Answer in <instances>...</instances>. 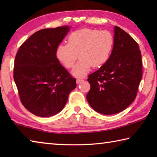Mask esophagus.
Segmentation results:
<instances>
[{
  "label": "esophagus",
  "mask_w": 157,
  "mask_h": 157,
  "mask_svg": "<svg viewBox=\"0 0 157 157\" xmlns=\"http://www.w3.org/2000/svg\"><path fill=\"white\" fill-rule=\"evenodd\" d=\"M84 81V79H77V80H76V82H77V84H80L82 82H83Z\"/></svg>",
  "instance_id": "1"
}]
</instances>
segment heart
I'll return each instance as SVG.
<instances>
[{"instance_id": "b5f03b06", "label": "heart", "mask_w": 157, "mask_h": 157, "mask_svg": "<svg viewBox=\"0 0 157 157\" xmlns=\"http://www.w3.org/2000/svg\"><path fill=\"white\" fill-rule=\"evenodd\" d=\"M114 37L107 30L83 28L71 33L68 44H60L55 55L66 68H73L78 55L80 60L73 69L76 78H84L91 67L100 68L108 62L113 51Z\"/></svg>"}]
</instances>
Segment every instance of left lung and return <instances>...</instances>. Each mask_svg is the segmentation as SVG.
Returning a JSON list of instances; mask_svg holds the SVG:
<instances>
[{
  "label": "left lung",
  "instance_id": "obj_1",
  "mask_svg": "<svg viewBox=\"0 0 157 157\" xmlns=\"http://www.w3.org/2000/svg\"><path fill=\"white\" fill-rule=\"evenodd\" d=\"M142 75L139 45L125 31L115 26L109 59L87 79L91 85L87 101L98 113L111 115L121 112L136 98Z\"/></svg>",
  "mask_w": 157,
  "mask_h": 157
}]
</instances>
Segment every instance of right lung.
<instances>
[{
	"label": "right lung",
	"instance_id": "1",
	"mask_svg": "<svg viewBox=\"0 0 157 157\" xmlns=\"http://www.w3.org/2000/svg\"><path fill=\"white\" fill-rule=\"evenodd\" d=\"M68 26L39 30L20 46L16 55L14 79L21 102L37 116L50 117L62 110L76 79L57 60V47Z\"/></svg>",
	"mask_w": 157,
	"mask_h": 157
}]
</instances>
